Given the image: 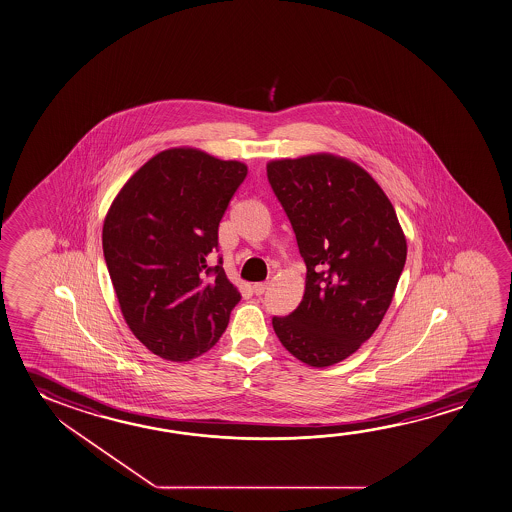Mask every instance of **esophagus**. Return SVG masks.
<instances>
[{
    "instance_id": "esophagus-1",
    "label": "esophagus",
    "mask_w": 512,
    "mask_h": 512,
    "mask_svg": "<svg viewBox=\"0 0 512 512\" xmlns=\"http://www.w3.org/2000/svg\"><path fill=\"white\" fill-rule=\"evenodd\" d=\"M265 290H267V283L252 284V292L256 293L258 297H260V295H263V293H265Z\"/></svg>"
}]
</instances>
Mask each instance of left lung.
<instances>
[{"instance_id": "8db88e82", "label": "left lung", "mask_w": 512, "mask_h": 512, "mask_svg": "<svg viewBox=\"0 0 512 512\" xmlns=\"http://www.w3.org/2000/svg\"><path fill=\"white\" fill-rule=\"evenodd\" d=\"M306 263L301 304L272 318L284 349L315 368L354 354L379 327L404 270L406 235L388 195L343 156L267 163Z\"/></svg>"}]
</instances>
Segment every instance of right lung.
Instances as JSON below:
<instances>
[{
    "mask_svg": "<svg viewBox=\"0 0 512 512\" xmlns=\"http://www.w3.org/2000/svg\"><path fill=\"white\" fill-rule=\"evenodd\" d=\"M245 176V163L171 147L147 160L106 211L103 252L122 317L162 359L183 363L208 352L242 299L208 260Z\"/></svg>",
    "mask_w": 512,
    "mask_h": 512,
    "instance_id": "right-lung-1",
    "label": "right lung"
}]
</instances>
